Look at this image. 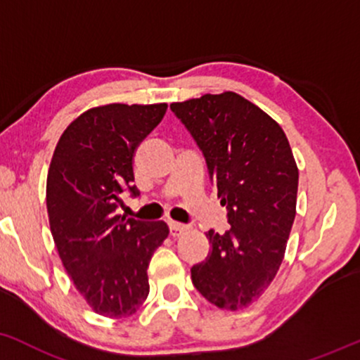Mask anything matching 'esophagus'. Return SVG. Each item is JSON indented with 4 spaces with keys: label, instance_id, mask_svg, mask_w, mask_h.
I'll list each match as a JSON object with an SVG mask.
<instances>
[{
    "label": "esophagus",
    "instance_id": "esophagus-1",
    "mask_svg": "<svg viewBox=\"0 0 360 360\" xmlns=\"http://www.w3.org/2000/svg\"><path fill=\"white\" fill-rule=\"evenodd\" d=\"M169 231H171V236H181L184 235L186 231H189V226L188 224H183V223H177V221H169Z\"/></svg>",
    "mask_w": 360,
    "mask_h": 360
}]
</instances>
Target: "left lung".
I'll list each match as a JSON object with an SVG mask.
<instances>
[{"instance_id": "obj_1", "label": "left lung", "mask_w": 360, "mask_h": 360, "mask_svg": "<svg viewBox=\"0 0 360 360\" xmlns=\"http://www.w3.org/2000/svg\"><path fill=\"white\" fill-rule=\"evenodd\" d=\"M171 110L205 155L231 226L206 233L211 250L191 268L193 285L219 309H245L274 281L295 219L298 169L288 139L235 92L174 102Z\"/></svg>"}]
</instances>
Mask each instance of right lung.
Masks as SVG:
<instances>
[{
	"label": "right lung",
	"instance_id": "1",
	"mask_svg": "<svg viewBox=\"0 0 360 360\" xmlns=\"http://www.w3.org/2000/svg\"><path fill=\"white\" fill-rule=\"evenodd\" d=\"M167 103L94 107L65 129L46 177L51 236L70 278L98 315L131 317L149 295L147 266L169 235L164 221L117 214L139 196L132 161Z\"/></svg>",
	"mask_w": 360,
	"mask_h": 360
}]
</instances>
